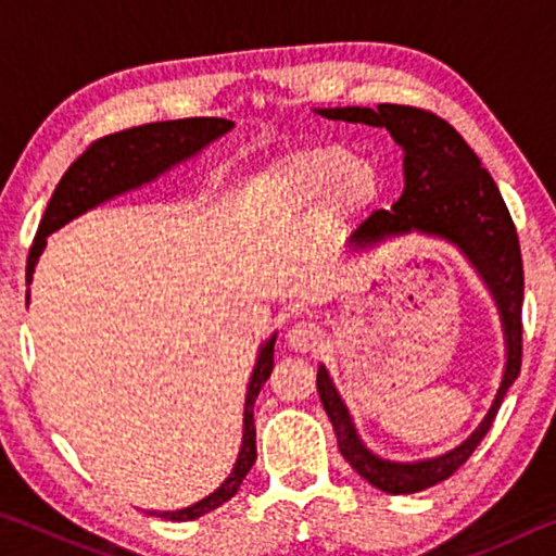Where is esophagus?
Wrapping results in <instances>:
<instances>
[{"label":"esophagus","instance_id":"1","mask_svg":"<svg viewBox=\"0 0 556 556\" xmlns=\"http://www.w3.org/2000/svg\"><path fill=\"white\" fill-rule=\"evenodd\" d=\"M318 338H321V331H318L316 324L299 321L289 328L287 343L291 351H296V353H312L318 345Z\"/></svg>","mask_w":556,"mask_h":556}]
</instances>
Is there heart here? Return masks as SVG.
<instances>
[{
  "label": "heart",
  "instance_id": "1",
  "mask_svg": "<svg viewBox=\"0 0 556 556\" xmlns=\"http://www.w3.org/2000/svg\"><path fill=\"white\" fill-rule=\"evenodd\" d=\"M382 191L380 168L368 159L343 144H316L281 154L252 176L248 205L260 230L294 228L316 207V238L333 244L380 203Z\"/></svg>",
  "mask_w": 556,
  "mask_h": 556
}]
</instances>
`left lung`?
Returning a JSON list of instances; mask_svg holds the SVG:
<instances>
[{
  "instance_id": "1",
  "label": "left lung",
  "mask_w": 556,
  "mask_h": 556,
  "mask_svg": "<svg viewBox=\"0 0 556 556\" xmlns=\"http://www.w3.org/2000/svg\"><path fill=\"white\" fill-rule=\"evenodd\" d=\"M321 117L353 122V125L384 127L402 147L404 191L392 211H375L353 232L351 250L363 252L380 248L382 242L419 232L427 238L444 240L468 260L485 289L495 301L503 326L505 368L495 397L470 434L446 454L421 460H390L365 446L355 429L341 392L328 375L326 365H318L316 388L324 409L331 419L338 448L343 458L370 485L390 495H409L427 491L466 464L481 439L493 427L503 397L520 375L522 361V257L510 213L493 176L481 166L464 137L437 115L407 105L378 108H321L314 110Z\"/></svg>"
}]
</instances>
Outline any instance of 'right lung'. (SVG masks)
Returning <instances> with one entry per match:
<instances>
[{
    "label": "right lung",
    "instance_id": "1",
    "mask_svg": "<svg viewBox=\"0 0 556 556\" xmlns=\"http://www.w3.org/2000/svg\"><path fill=\"white\" fill-rule=\"evenodd\" d=\"M232 127L235 122L220 117H188L152 122V125L131 127L92 142L88 152H83L68 166V172L55 186L49 205H46L39 232H36V240L29 250V260H26V285H31L49 235L61 230L63 225H68L78 215L117 199V195H125L156 181L159 176L172 172L174 166L199 156L205 147L228 135ZM26 304H29V291H26ZM275 341L277 333H271L260 345L255 368H252L248 382V394H244L242 444L228 478L213 493L201 497L199 503L181 507V510H147L149 515L166 517V520L174 522H188L208 515L238 493L244 476H248V470L257 458L255 412L252 409H255L262 384L267 382L271 368H275Z\"/></svg>",
    "mask_w": 556,
    "mask_h": 556
}]
</instances>
